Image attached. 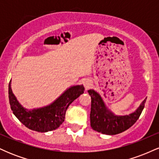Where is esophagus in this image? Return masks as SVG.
Segmentation results:
<instances>
[{"label": "esophagus", "mask_w": 159, "mask_h": 159, "mask_svg": "<svg viewBox=\"0 0 159 159\" xmlns=\"http://www.w3.org/2000/svg\"><path fill=\"white\" fill-rule=\"evenodd\" d=\"M84 86L85 90H88L91 87V81L90 80H85L84 82Z\"/></svg>", "instance_id": "esophagus-1"}]
</instances>
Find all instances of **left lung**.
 Masks as SVG:
<instances>
[{"label": "left lung", "instance_id": "1", "mask_svg": "<svg viewBox=\"0 0 159 159\" xmlns=\"http://www.w3.org/2000/svg\"><path fill=\"white\" fill-rule=\"evenodd\" d=\"M87 92L91 97V127L96 132L108 135L120 134L134 125L143 111L147 99L146 98L134 112L128 115H116L107 107L98 93L93 89Z\"/></svg>", "mask_w": 159, "mask_h": 159}]
</instances>
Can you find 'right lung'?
<instances>
[{
    "instance_id": "obj_1",
    "label": "right lung",
    "mask_w": 159,
    "mask_h": 159,
    "mask_svg": "<svg viewBox=\"0 0 159 159\" xmlns=\"http://www.w3.org/2000/svg\"><path fill=\"white\" fill-rule=\"evenodd\" d=\"M83 84L67 88L53 102L46 106L27 109L18 101L9 84V100L12 113L27 128L39 132H47L57 129L65 119L66 111L71 103L84 93Z\"/></svg>"
}]
</instances>
